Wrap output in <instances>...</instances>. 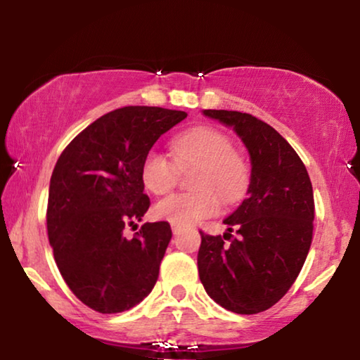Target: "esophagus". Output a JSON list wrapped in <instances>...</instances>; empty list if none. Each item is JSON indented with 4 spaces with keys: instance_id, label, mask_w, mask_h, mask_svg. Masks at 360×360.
Returning <instances> with one entry per match:
<instances>
[{
    "instance_id": "34e87169",
    "label": "esophagus",
    "mask_w": 360,
    "mask_h": 360,
    "mask_svg": "<svg viewBox=\"0 0 360 360\" xmlns=\"http://www.w3.org/2000/svg\"><path fill=\"white\" fill-rule=\"evenodd\" d=\"M172 231H174V234H180L181 233V228H180V226L172 224Z\"/></svg>"
}]
</instances>
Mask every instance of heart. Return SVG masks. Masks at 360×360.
<instances>
[{
  "mask_svg": "<svg viewBox=\"0 0 360 360\" xmlns=\"http://www.w3.org/2000/svg\"><path fill=\"white\" fill-rule=\"evenodd\" d=\"M174 160L159 149L142 159L141 180L150 193L165 195L176 186L180 170L195 169L190 193L172 195L155 205V214L175 226H191L218 214L223 200L238 203L250 185V165L234 149L226 132L211 126H196L172 141Z\"/></svg>",
  "mask_w": 360,
  "mask_h": 360,
  "instance_id": "1",
  "label": "heart"
}]
</instances>
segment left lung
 <instances>
[{
  "mask_svg": "<svg viewBox=\"0 0 360 360\" xmlns=\"http://www.w3.org/2000/svg\"><path fill=\"white\" fill-rule=\"evenodd\" d=\"M203 112L234 127L252 170L248 198L224 219L229 233L200 231V280L223 308L255 314L288 292L307 260L314 219L311 180L293 147L267 122L239 111ZM233 227L238 238L230 234Z\"/></svg>",
  "mask_w": 360,
  "mask_h": 360,
  "instance_id": "1",
  "label": "left lung"
}]
</instances>
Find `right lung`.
Returning <instances> with one entry per match:
<instances>
[{"instance_id":"obj_1","label":"right lung","mask_w":360,"mask_h":360,"mask_svg":"<svg viewBox=\"0 0 360 360\" xmlns=\"http://www.w3.org/2000/svg\"><path fill=\"white\" fill-rule=\"evenodd\" d=\"M185 117V111L157 106L120 108L85 127L53 167L49 243L68 288L98 313L131 309L154 288L170 224L146 223L132 239L124 229L150 206L142 159Z\"/></svg>"}]
</instances>
